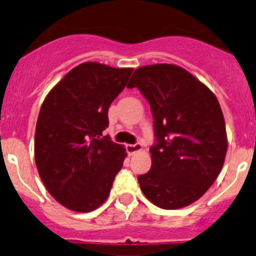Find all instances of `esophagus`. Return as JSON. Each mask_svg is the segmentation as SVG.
Listing matches in <instances>:
<instances>
[{"mask_svg":"<svg viewBox=\"0 0 256 256\" xmlns=\"http://www.w3.org/2000/svg\"><path fill=\"white\" fill-rule=\"evenodd\" d=\"M126 152L130 153V156L134 154V153L140 152L143 150V146L140 143H136V144H126Z\"/></svg>","mask_w":256,"mask_h":256,"instance_id":"esophagus-1","label":"esophagus"}]
</instances>
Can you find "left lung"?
Masks as SVG:
<instances>
[{"label":"left lung","instance_id":"obj_1","mask_svg":"<svg viewBox=\"0 0 256 256\" xmlns=\"http://www.w3.org/2000/svg\"><path fill=\"white\" fill-rule=\"evenodd\" d=\"M128 88H138L150 106L156 144L152 167L138 176L153 205L176 210L191 205L215 182L224 166L228 136L215 94L174 64L136 69Z\"/></svg>","mask_w":256,"mask_h":256}]
</instances>
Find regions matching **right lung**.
I'll return each mask as SVG.
<instances>
[{"mask_svg": "<svg viewBox=\"0 0 256 256\" xmlns=\"http://www.w3.org/2000/svg\"><path fill=\"white\" fill-rule=\"evenodd\" d=\"M132 68L82 62L46 96L35 130V162L51 196L66 208L90 212L110 192L126 148L102 133L108 110Z\"/></svg>", "mask_w": 256, "mask_h": 256, "instance_id": "1", "label": "right lung"}]
</instances>
